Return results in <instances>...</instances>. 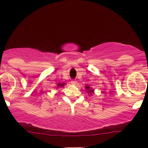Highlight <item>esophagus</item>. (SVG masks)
<instances>
[{
	"instance_id": "34e87169",
	"label": "esophagus",
	"mask_w": 148,
	"mask_h": 148,
	"mask_svg": "<svg viewBox=\"0 0 148 148\" xmlns=\"http://www.w3.org/2000/svg\"><path fill=\"white\" fill-rule=\"evenodd\" d=\"M71 84H72V85H73V86H75V85L77 84V82H76V81H71Z\"/></svg>"
}]
</instances>
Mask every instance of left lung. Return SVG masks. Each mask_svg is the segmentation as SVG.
Returning a JSON list of instances; mask_svg holds the SVG:
<instances>
[{"label": "left lung", "mask_w": 148, "mask_h": 148, "mask_svg": "<svg viewBox=\"0 0 148 148\" xmlns=\"http://www.w3.org/2000/svg\"><path fill=\"white\" fill-rule=\"evenodd\" d=\"M85 88H86V90H87L88 92H87L88 93V94L90 95H92V93H94V90L92 89V88L91 87H90L89 86H85Z\"/></svg>", "instance_id": "left-lung-1"}]
</instances>
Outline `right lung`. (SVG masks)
<instances>
[{
	"instance_id": "right-lung-1",
	"label": "right lung",
	"mask_w": 148,
	"mask_h": 148,
	"mask_svg": "<svg viewBox=\"0 0 148 148\" xmlns=\"http://www.w3.org/2000/svg\"><path fill=\"white\" fill-rule=\"evenodd\" d=\"M64 85H66V84H64V83H58V84H57V86L56 88H62Z\"/></svg>"
}]
</instances>
